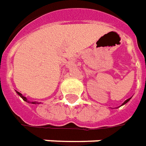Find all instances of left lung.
<instances>
[{"label":"left lung","mask_w":146,"mask_h":146,"mask_svg":"<svg viewBox=\"0 0 146 146\" xmlns=\"http://www.w3.org/2000/svg\"><path fill=\"white\" fill-rule=\"evenodd\" d=\"M130 99H131V98H129V99H128V100H126L125 101V102L123 103V104H122V105H124V104H126V103H127V102H128V101H129V100Z\"/></svg>","instance_id":"1"}]
</instances>
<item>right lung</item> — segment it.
Listing matches in <instances>:
<instances>
[{"label": "right lung", "mask_w": 146, "mask_h": 146, "mask_svg": "<svg viewBox=\"0 0 146 146\" xmlns=\"http://www.w3.org/2000/svg\"><path fill=\"white\" fill-rule=\"evenodd\" d=\"M17 93L18 94V95H19V96H20L21 97V98H22V100H25V102L30 103V102H29V100H27V99L25 98V96H22V94H21L20 92H17ZM36 103H37V104H38V102H32V104H36Z\"/></svg>", "instance_id": "1"}]
</instances>
